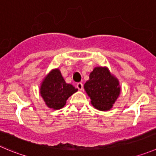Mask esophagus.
Returning <instances> with one entry per match:
<instances>
[{"instance_id": "1", "label": "esophagus", "mask_w": 156, "mask_h": 156, "mask_svg": "<svg viewBox=\"0 0 156 156\" xmlns=\"http://www.w3.org/2000/svg\"><path fill=\"white\" fill-rule=\"evenodd\" d=\"M77 88H78V90H80V91H81V90H83V84L81 82H79L77 84Z\"/></svg>"}]
</instances>
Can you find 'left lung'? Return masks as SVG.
<instances>
[{"label": "left lung", "instance_id": "1", "mask_svg": "<svg viewBox=\"0 0 156 156\" xmlns=\"http://www.w3.org/2000/svg\"><path fill=\"white\" fill-rule=\"evenodd\" d=\"M84 88L91 98V105L100 111L110 110L121 91L119 80L106 67L94 68Z\"/></svg>", "mask_w": 156, "mask_h": 156}]
</instances>
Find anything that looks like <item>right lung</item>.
<instances>
[{
    "label": "right lung",
    "mask_w": 156,
    "mask_h": 156,
    "mask_svg": "<svg viewBox=\"0 0 156 156\" xmlns=\"http://www.w3.org/2000/svg\"><path fill=\"white\" fill-rule=\"evenodd\" d=\"M78 91L71 84L65 82L60 70L53 69L44 78L40 93L48 108L58 110L63 108L70 96Z\"/></svg>",
    "instance_id": "right-lung-1"
}]
</instances>
